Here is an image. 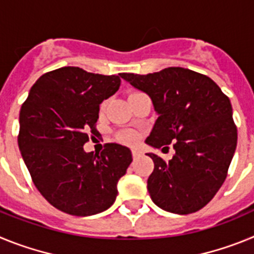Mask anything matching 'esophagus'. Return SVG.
I'll use <instances>...</instances> for the list:
<instances>
[{
  "mask_svg": "<svg viewBox=\"0 0 254 254\" xmlns=\"http://www.w3.org/2000/svg\"><path fill=\"white\" fill-rule=\"evenodd\" d=\"M140 156H142V152L141 151H138V150H132V158L133 159H138L140 158Z\"/></svg>",
  "mask_w": 254,
  "mask_h": 254,
  "instance_id": "esophagus-1",
  "label": "esophagus"
}]
</instances>
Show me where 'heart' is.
Masks as SVG:
<instances>
[{"instance_id":"obj_1","label":"heart","mask_w":254,"mask_h":254,"mask_svg":"<svg viewBox=\"0 0 254 254\" xmlns=\"http://www.w3.org/2000/svg\"><path fill=\"white\" fill-rule=\"evenodd\" d=\"M138 136L133 131H125L120 134V140L125 143H134L137 141Z\"/></svg>"}]
</instances>
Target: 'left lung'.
Listing matches in <instances>:
<instances>
[{"label":"left lung","instance_id":"1","mask_svg":"<svg viewBox=\"0 0 254 254\" xmlns=\"http://www.w3.org/2000/svg\"><path fill=\"white\" fill-rule=\"evenodd\" d=\"M121 77L146 93L159 116L147 145L173 143L176 150L169 161L147 154L154 161L147 179L152 202L179 215L201 210L223 186L237 147L229 98L210 77L182 67Z\"/></svg>","mask_w":254,"mask_h":254}]
</instances>
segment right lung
Listing matches in <instances>:
<instances>
[{
	"label": "right lung",
	"mask_w": 254,
	"mask_h": 254,
	"mask_svg": "<svg viewBox=\"0 0 254 254\" xmlns=\"http://www.w3.org/2000/svg\"><path fill=\"white\" fill-rule=\"evenodd\" d=\"M120 85L117 75L61 67L40 76L21 105L17 143L22 159L40 194L66 214L90 216L116 201L131 150L107 143L94 154L82 146L89 128L96 132L99 105Z\"/></svg>",
	"instance_id": "1"
}]
</instances>
